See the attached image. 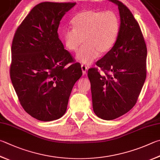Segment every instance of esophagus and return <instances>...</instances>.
I'll return each mask as SVG.
<instances>
[{
	"label": "esophagus",
	"instance_id": "esophagus-1",
	"mask_svg": "<svg viewBox=\"0 0 160 160\" xmlns=\"http://www.w3.org/2000/svg\"><path fill=\"white\" fill-rule=\"evenodd\" d=\"M81 68H82V74L83 75H85L86 72H87V70H88V67L85 65L84 64H82V66H81Z\"/></svg>",
	"mask_w": 160,
	"mask_h": 160
}]
</instances>
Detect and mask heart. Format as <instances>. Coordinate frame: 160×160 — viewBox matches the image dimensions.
I'll use <instances>...</instances> for the list:
<instances>
[{
  "label": "heart",
  "instance_id": "b5f03b06",
  "mask_svg": "<svg viewBox=\"0 0 160 160\" xmlns=\"http://www.w3.org/2000/svg\"><path fill=\"white\" fill-rule=\"evenodd\" d=\"M73 28L63 31L62 39L68 51L75 52L85 42L77 54L78 62L91 64L101 54L114 47L120 33V22L112 11L87 10L76 14L71 20Z\"/></svg>",
  "mask_w": 160,
  "mask_h": 160
}]
</instances>
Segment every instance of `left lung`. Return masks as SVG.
I'll use <instances>...</instances> for the list:
<instances>
[{
	"mask_svg": "<svg viewBox=\"0 0 160 160\" xmlns=\"http://www.w3.org/2000/svg\"><path fill=\"white\" fill-rule=\"evenodd\" d=\"M118 6L120 29L111 50L96 63L102 71L91 68L93 110L98 118L111 120L125 114L137 101L146 78L147 48L138 23L126 5Z\"/></svg>",
	"mask_w": 160,
	"mask_h": 160,
	"instance_id": "8db88e82",
	"label": "left lung"
}]
</instances>
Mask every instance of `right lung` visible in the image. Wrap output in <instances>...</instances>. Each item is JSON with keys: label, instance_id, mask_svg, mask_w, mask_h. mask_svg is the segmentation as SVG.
Listing matches in <instances>:
<instances>
[{"label": "right lung", "instance_id": "obj_1", "mask_svg": "<svg viewBox=\"0 0 160 160\" xmlns=\"http://www.w3.org/2000/svg\"><path fill=\"white\" fill-rule=\"evenodd\" d=\"M75 5L38 4L14 33L12 83L23 108L40 121L57 120L64 115L72 89L82 75L80 64L65 50L57 33L62 17Z\"/></svg>", "mask_w": 160, "mask_h": 160}]
</instances>
